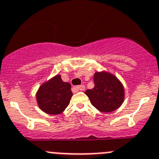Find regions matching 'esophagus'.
<instances>
[{"mask_svg":"<svg viewBox=\"0 0 159 159\" xmlns=\"http://www.w3.org/2000/svg\"><path fill=\"white\" fill-rule=\"evenodd\" d=\"M75 89L78 90V91H83V90H84V89H85V87H84V84H81V85H78V86L75 87Z\"/></svg>","mask_w":159,"mask_h":159,"instance_id":"esophagus-1","label":"esophagus"}]
</instances>
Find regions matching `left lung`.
Listing matches in <instances>:
<instances>
[{"label": "left lung", "mask_w": 159, "mask_h": 159, "mask_svg": "<svg viewBox=\"0 0 159 159\" xmlns=\"http://www.w3.org/2000/svg\"><path fill=\"white\" fill-rule=\"evenodd\" d=\"M94 88L88 89L92 105L102 112H112L118 109L124 100V88L118 78L107 72L95 73Z\"/></svg>", "instance_id": "8db88e82"}]
</instances>
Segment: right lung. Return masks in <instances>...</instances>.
Returning <instances> with one entry per match:
<instances>
[{"mask_svg": "<svg viewBox=\"0 0 159 159\" xmlns=\"http://www.w3.org/2000/svg\"><path fill=\"white\" fill-rule=\"evenodd\" d=\"M70 88L69 83L63 81L61 77L56 75L38 89L36 96L38 106L49 115L61 114L69 105L73 96Z\"/></svg>", "mask_w": 159, "mask_h": 159, "instance_id": "1", "label": "right lung"}]
</instances>
